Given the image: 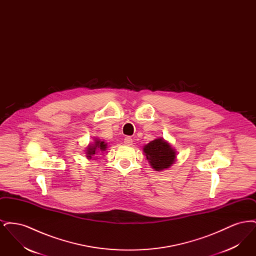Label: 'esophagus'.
I'll list each match as a JSON object with an SVG mask.
<instances>
[{"mask_svg":"<svg viewBox=\"0 0 256 256\" xmlns=\"http://www.w3.org/2000/svg\"><path fill=\"white\" fill-rule=\"evenodd\" d=\"M124 143L126 145H128V146H130V145H132V143H134V140H132V137H130V136H126V137L124 138Z\"/></svg>","mask_w":256,"mask_h":256,"instance_id":"34e87169","label":"esophagus"}]
</instances>
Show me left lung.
<instances>
[{
    "instance_id": "left-lung-1",
    "label": "left lung",
    "mask_w": 256,
    "mask_h": 256,
    "mask_svg": "<svg viewBox=\"0 0 256 256\" xmlns=\"http://www.w3.org/2000/svg\"><path fill=\"white\" fill-rule=\"evenodd\" d=\"M143 152L152 168L158 172L168 170L176 160V150L162 137L146 144Z\"/></svg>"
}]
</instances>
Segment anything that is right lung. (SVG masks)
Instances as JSON below:
<instances>
[{
	"mask_svg": "<svg viewBox=\"0 0 256 256\" xmlns=\"http://www.w3.org/2000/svg\"><path fill=\"white\" fill-rule=\"evenodd\" d=\"M108 148V143L104 140L94 137L93 142L89 143L86 146V156L88 159H98L97 156L104 154Z\"/></svg>",
	"mask_w": 256,
	"mask_h": 256,
	"instance_id": "obj_1",
	"label": "right lung"
}]
</instances>
